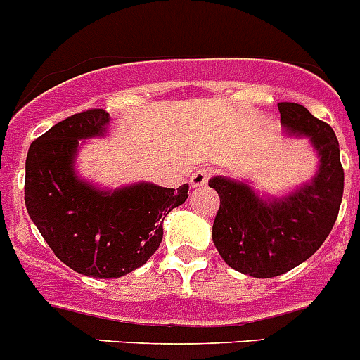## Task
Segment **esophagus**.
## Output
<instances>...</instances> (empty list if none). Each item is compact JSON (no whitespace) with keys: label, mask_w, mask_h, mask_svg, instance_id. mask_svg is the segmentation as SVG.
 <instances>
[{"label":"esophagus","mask_w":360,"mask_h":360,"mask_svg":"<svg viewBox=\"0 0 360 360\" xmlns=\"http://www.w3.org/2000/svg\"><path fill=\"white\" fill-rule=\"evenodd\" d=\"M211 174H213V171L211 169H198V171H195L191 176V187H204L207 186V182H210Z\"/></svg>","instance_id":"obj_1"}]
</instances>
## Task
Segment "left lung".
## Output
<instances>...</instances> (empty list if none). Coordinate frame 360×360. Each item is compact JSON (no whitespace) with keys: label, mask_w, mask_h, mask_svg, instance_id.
Returning a JSON list of instances; mask_svg holds the SVG:
<instances>
[{"label":"left lung","mask_w":360,"mask_h":360,"mask_svg":"<svg viewBox=\"0 0 360 360\" xmlns=\"http://www.w3.org/2000/svg\"><path fill=\"white\" fill-rule=\"evenodd\" d=\"M290 133L306 134L319 150L321 167L313 182L281 200H262L245 184L214 176L220 196L213 242L229 268L257 278H271L308 260L326 240L339 214L344 169L333 129L300 103H278Z\"/></svg>","instance_id":"1"}]
</instances>
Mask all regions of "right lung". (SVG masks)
<instances>
[{"instance_id":"right-lung-1","label":"right lung","mask_w":360,"mask_h":360,"mask_svg":"<svg viewBox=\"0 0 360 360\" xmlns=\"http://www.w3.org/2000/svg\"><path fill=\"white\" fill-rule=\"evenodd\" d=\"M107 124L103 109L76 112L30 143L25 164L29 217L61 262L94 278H118L143 266L160 248L164 218L189 189L136 184L103 193L79 182L72 171L78 140L98 136Z\"/></svg>"}]
</instances>
